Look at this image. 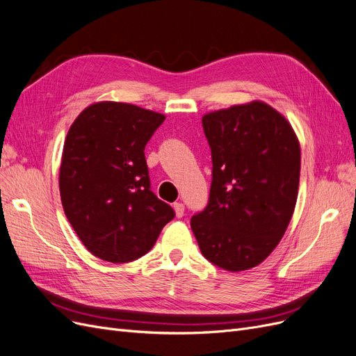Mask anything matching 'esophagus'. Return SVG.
Returning a JSON list of instances; mask_svg holds the SVG:
<instances>
[{
	"label": "esophagus",
	"mask_w": 356,
	"mask_h": 356,
	"mask_svg": "<svg viewBox=\"0 0 356 356\" xmlns=\"http://www.w3.org/2000/svg\"><path fill=\"white\" fill-rule=\"evenodd\" d=\"M174 209H175V215L178 218H181L182 215H184V204L182 203H179V202L174 203Z\"/></svg>",
	"instance_id": "esophagus-1"
}]
</instances>
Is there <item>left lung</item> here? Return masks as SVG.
Returning a JSON list of instances; mask_svg holds the SVG:
<instances>
[{
  "mask_svg": "<svg viewBox=\"0 0 356 356\" xmlns=\"http://www.w3.org/2000/svg\"><path fill=\"white\" fill-rule=\"evenodd\" d=\"M212 156L207 208L191 230L203 257L229 272L264 261L296 208L300 143L286 118L261 101L202 117Z\"/></svg>",
  "mask_w": 356,
  "mask_h": 356,
  "instance_id": "obj_1",
  "label": "left lung"
}]
</instances>
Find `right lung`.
<instances>
[{
    "label": "right lung",
    "mask_w": 356,
    "mask_h": 356,
    "mask_svg": "<svg viewBox=\"0 0 356 356\" xmlns=\"http://www.w3.org/2000/svg\"><path fill=\"white\" fill-rule=\"evenodd\" d=\"M165 115L124 102H96L71 124L59 190L83 245L110 263H129L154 246L175 217L149 188L144 149Z\"/></svg>",
    "instance_id": "obj_1"
}]
</instances>
